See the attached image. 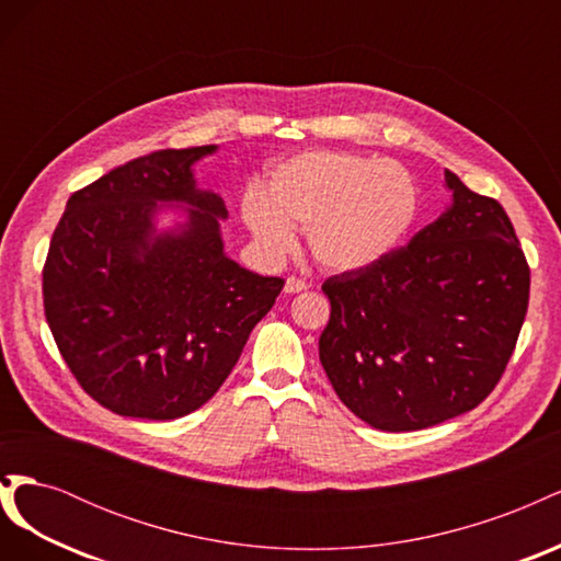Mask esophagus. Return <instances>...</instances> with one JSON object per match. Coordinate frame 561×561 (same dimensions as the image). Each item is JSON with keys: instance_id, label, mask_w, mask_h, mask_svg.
Segmentation results:
<instances>
[{"instance_id": "obj_1", "label": "esophagus", "mask_w": 561, "mask_h": 561, "mask_svg": "<svg viewBox=\"0 0 561 561\" xmlns=\"http://www.w3.org/2000/svg\"><path fill=\"white\" fill-rule=\"evenodd\" d=\"M309 287V283L307 280H301V278H297V276H290L285 280V293L287 295H297V293H304Z\"/></svg>"}]
</instances>
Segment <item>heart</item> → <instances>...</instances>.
Masks as SVG:
<instances>
[{
  "instance_id": "1",
  "label": "heart",
  "mask_w": 561,
  "mask_h": 561,
  "mask_svg": "<svg viewBox=\"0 0 561 561\" xmlns=\"http://www.w3.org/2000/svg\"><path fill=\"white\" fill-rule=\"evenodd\" d=\"M241 213L264 250L280 254L293 227L307 229L320 266L355 271L402 243L419 215V186L398 161L311 149L271 168L264 192H245Z\"/></svg>"
}]
</instances>
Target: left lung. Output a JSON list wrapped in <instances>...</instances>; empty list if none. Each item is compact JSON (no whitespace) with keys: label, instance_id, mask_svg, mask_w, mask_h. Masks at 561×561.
Here are the masks:
<instances>
[{"label":"left lung","instance_id":"obj_1","mask_svg":"<svg viewBox=\"0 0 561 561\" xmlns=\"http://www.w3.org/2000/svg\"><path fill=\"white\" fill-rule=\"evenodd\" d=\"M451 206L365 268L322 283L320 363L371 428L421 431L474 410L501 381L531 271L496 198L445 173Z\"/></svg>","mask_w":561,"mask_h":561}]
</instances>
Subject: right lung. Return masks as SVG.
Here are the masks:
<instances>
[{
	"mask_svg": "<svg viewBox=\"0 0 561 561\" xmlns=\"http://www.w3.org/2000/svg\"><path fill=\"white\" fill-rule=\"evenodd\" d=\"M215 145L161 149L75 192L42 271L44 313L79 386L118 416L171 421L206 404L285 280L225 254V201L192 165ZM191 219L154 234L157 202Z\"/></svg>",
	"mask_w": 561,
	"mask_h": 561,
	"instance_id": "obj_1",
	"label": "right lung"
}]
</instances>
